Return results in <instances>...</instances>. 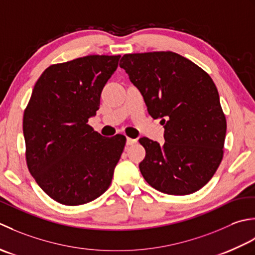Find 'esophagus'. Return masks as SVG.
I'll list each match as a JSON object with an SVG mask.
<instances>
[{
	"mask_svg": "<svg viewBox=\"0 0 255 255\" xmlns=\"http://www.w3.org/2000/svg\"><path fill=\"white\" fill-rule=\"evenodd\" d=\"M136 142H137V141H136V139H135V138H129V137L127 138V144H128V145H133V144H135Z\"/></svg>",
	"mask_w": 255,
	"mask_h": 255,
	"instance_id": "1",
	"label": "esophagus"
}]
</instances>
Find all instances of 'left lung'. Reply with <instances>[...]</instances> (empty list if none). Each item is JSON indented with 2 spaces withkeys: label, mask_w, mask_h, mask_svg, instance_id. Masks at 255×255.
I'll list each match as a JSON object with an SVG mask.
<instances>
[{
  "label": "left lung",
  "mask_w": 255,
  "mask_h": 255,
  "mask_svg": "<svg viewBox=\"0 0 255 255\" xmlns=\"http://www.w3.org/2000/svg\"><path fill=\"white\" fill-rule=\"evenodd\" d=\"M120 67L144 98L148 113L162 119L165 143L139 138L146 155L144 179L168 195L202 188L223 156L227 121L210 76L173 51L127 54Z\"/></svg>",
  "instance_id": "obj_1"
}]
</instances>
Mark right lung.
Masks as SVG:
<instances>
[{
  "label": "right lung",
  "instance_id": "add662e5",
  "mask_svg": "<svg viewBox=\"0 0 255 255\" xmlns=\"http://www.w3.org/2000/svg\"><path fill=\"white\" fill-rule=\"evenodd\" d=\"M120 55H91L46 69L24 111L26 162L36 183L59 204L79 206L109 188L127 137L102 136L96 116Z\"/></svg>",
  "mask_w": 255,
  "mask_h": 255
}]
</instances>
